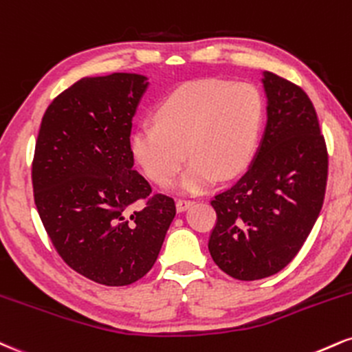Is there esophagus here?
Here are the masks:
<instances>
[{
  "mask_svg": "<svg viewBox=\"0 0 352 352\" xmlns=\"http://www.w3.org/2000/svg\"><path fill=\"white\" fill-rule=\"evenodd\" d=\"M192 205H193L192 200H177V203H175L177 211H185L188 206H192Z\"/></svg>",
  "mask_w": 352,
  "mask_h": 352,
  "instance_id": "34e87169",
  "label": "esophagus"
}]
</instances>
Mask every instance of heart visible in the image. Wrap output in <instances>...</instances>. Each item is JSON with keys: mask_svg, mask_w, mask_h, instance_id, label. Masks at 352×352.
I'll list each match as a JSON object with an SVG mask.
<instances>
[{"mask_svg": "<svg viewBox=\"0 0 352 352\" xmlns=\"http://www.w3.org/2000/svg\"><path fill=\"white\" fill-rule=\"evenodd\" d=\"M264 121V101L251 83L197 80L180 85L159 104L155 124L133 131L131 151L147 177L165 184L187 168L173 188L200 193L218 177L230 179L248 165Z\"/></svg>", "mask_w": 352, "mask_h": 352, "instance_id": "obj_1", "label": "heart"}]
</instances>
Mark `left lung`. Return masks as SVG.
Instances as JSON below:
<instances>
[{
    "label": "left lung",
    "instance_id": "left-lung-1",
    "mask_svg": "<svg viewBox=\"0 0 352 352\" xmlns=\"http://www.w3.org/2000/svg\"><path fill=\"white\" fill-rule=\"evenodd\" d=\"M264 134L241 179L211 201L218 223L208 249L238 280L280 272L302 249L320 217L328 154L318 116L302 88L262 72Z\"/></svg>",
    "mask_w": 352,
    "mask_h": 352
}]
</instances>
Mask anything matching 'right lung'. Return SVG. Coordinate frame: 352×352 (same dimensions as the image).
<instances>
[{"instance_id":"1","label":"right lung","mask_w":352,"mask_h":352,"mask_svg":"<svg viewBox=\"0 0 352 352\" xmlns=\"http://www.w3.org/2000/svg\"><path fill=\"white\" fill-rule=\"evenodd\" d=\"M147 88L146 75L124 72L78 80L50 103L36 142L34 201L50 241L72 269L109 287L149 272L175 218L165 195L127 211L151 195L129 144Z\"/></svg>"}]
</instances>
